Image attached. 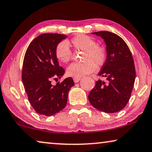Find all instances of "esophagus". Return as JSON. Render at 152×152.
Segmentation results:
<instances>
[{
	"instance_id": "esophagus-1",
	"label": "esophagus",
	"mask_w": 152,
	"mask_h": 152,
	"mask_svg": "<svg viewBox=\"0 0 152 152\" xmlns=\"http://www.w3.org/2000/svg\"><path fill=\"white\" fill-rule=\"evenodd\" d=\"M80 80H81V77H73V81H74V82H75V83L79 82Z\"/></svg>"
}]
</instances>
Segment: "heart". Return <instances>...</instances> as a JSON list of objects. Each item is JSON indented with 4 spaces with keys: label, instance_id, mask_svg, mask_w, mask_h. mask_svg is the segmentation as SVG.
Returning a JSON list of instances; mask_svg holds the SVG:
<instances>
[{
    "label": "heart",
    "instance_id": "b5f03b06",
    "mask_svg": "<svg viewBox=\"0 0 152 152\" xmlns=\"http://www.w3.org/2000/svg\"><path fill=\"white\" fill-rule=\"evenodd\" d=\"M70 44L75 49L83 50L81 63H72L68 67L67 75L74 77H80L95 71L96 66H102L107 58L106 50L96 44L94 39L84 34H79L73 37ZM58 60L62 63H67L71 60L72 53L69 45L64 41L58 44L55 50Z\"/></svg>",
    "mask_w": 152,
    "mask_h": 152
}]
</instances>
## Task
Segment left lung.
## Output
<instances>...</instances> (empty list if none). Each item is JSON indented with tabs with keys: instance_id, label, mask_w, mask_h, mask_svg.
Segmentation results:
<instances>
[{
	"instance_id": "8db88e82",
	"label": "left lung",
	"mask_w": 152,
	"mask_h": 152,
	"mask_svg": "<svg viewBox=\"0 0 152 152\" xmlns=\"http://www.w3.org/2000/svg\"><path fill=\"white\" fill-rule=\"evenodd\" d=\"M92 34L102 37L106 45V61L99 75L104 77L107 81H96L89 93V102L99 110L117 113L127 105L134 84L136 71L132 55L118 35L104 31Z\"/></svg>"
}]
</instances>
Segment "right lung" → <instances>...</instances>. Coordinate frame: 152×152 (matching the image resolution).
<instances>
[{
	"instance_id": "add662e5",
	"label": "right lung",
	"mask_w": 152,
	"mask_h": 152,
	"mask_svg": "<svg viewBox=\"0 0 152 152\" xmlns=\"http://www.w3.org/2000/svg\"><path fill=\"white\" fill-rule=\"evenodd\" d=\"M66 38L63 34H42L30 43L26 50L22 80L28 102L42 115H53L64 108L69 91L75 84L71 77L56 86L51 83L53 80L61 78L64 74V69L59 66L55 50Z\"/></svg>"
}]
</instances>
